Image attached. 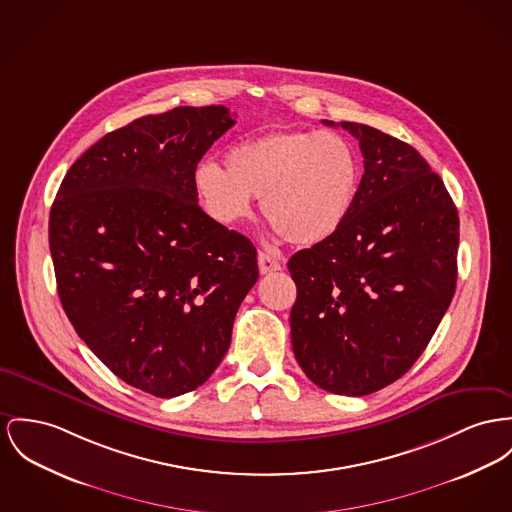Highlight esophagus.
Here are the masks:
<instances>
[{
	"instance_id": "esophagus-1",
	"label": "esophagus",
	"mask_w": 512,
	"mask_h": 512,
	"mask_svg": "<svg viewBox=\"0 0 512 512\" xmlns=\"http://www.w3.org/2000/svg\"><path fill=\"white\" fill-rule=\"evenodd\" d=\"M258 266H260V273L262 275H268V273H275L281 270L279 260L270 256V254H266V252L258 254Z\"/></svg>"
}]
</instances>
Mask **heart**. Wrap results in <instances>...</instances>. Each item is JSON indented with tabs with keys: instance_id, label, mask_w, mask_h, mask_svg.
<instances>
[{
	"instance_id": "b5f03b06",
	"label": "heart",
	"mask_w": 512,
	"mask_h": 512,
	"mask_svg": "<svg viewBox=\"0 0 512 512\" xmlns=\"http://www.w3.org/2000/svg\"><path fill=\"white\" fill-rule=\"evenodd\" d=\"M194 186L215 223L239 225L252 213V196H262L260 209L273 229L312 246L345 223L359 188V159L338 134L277 130L233 145L225 169L202 163Z\"/></svg>"
}]
</instances>
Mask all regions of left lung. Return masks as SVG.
Listing matches in <instances>:
<instances>
[{
	"mask_svg": "<svg viewBox=\"0 0 512 512\" xmlns=\"http://www.w3.org/2000/svg\"><path fill=\"white\" fill-rule=\"evenodd\" d=\"M341 128L359 141L365 172L340 229L287 264L297 285L291 341L316 386L367 396L406 375L441 324L460 221L411 145L357 122Z\"/></svg>",
	"mask_w": 512,
	"mask_h": 512,
	"instance_id": "obj_1",
	"label": "left lung"
}]
</instances>
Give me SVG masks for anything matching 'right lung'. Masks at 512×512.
Listing matches in <instances>:
<instances>
[{
  "label": "right lung",
  "mask_w": 512,
  "mask_h": 512,
  "mask_svg": "<svg viewBox=\"0 0 512 512\" xmlns=\"http://www.w3.org/2000/svg\"><path fill=\"white\" fill-rule=\"evenodd\" d=\"M235 126L225 106L143 116L89 147L50 209L58 295L79 338L157 398L202 386L225 357L256 248L198 205L194 172Z\"/></svg>",
  "instance_id": "right-lung-1"
}]
</instances>
